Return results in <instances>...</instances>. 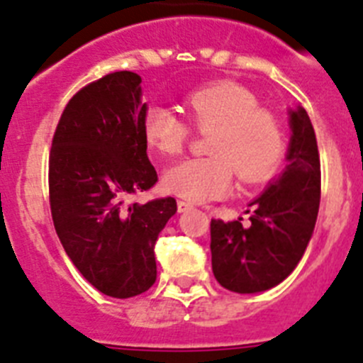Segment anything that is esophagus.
I'll list each match as a JSON object with an SVG mask.
<instances>
[{
  "label": "esophagus",
  "mask_w": 363,
  "mask_h": 363,
  "mask_svg": "<svg viewBox=\"0 0 363 363\" xmlns=\"http://www.w3.org/2000/svg\"><path fill=\"white\" fill-rule=\"evenodd\" d=\"M194 205L189 203V201L185 200H178V213H187V211H191Z\"/></svg>",
  "instance_id": "obj_1"
}]
</instances>
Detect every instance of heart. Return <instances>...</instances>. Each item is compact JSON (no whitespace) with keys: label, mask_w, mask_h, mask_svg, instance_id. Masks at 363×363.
I'll return each instance as SVG.
<instances>
[{"label":"heart","mask_w":363,"mask_h":363,"mask_svg":"<svg viewBox=\"0 0 363 363\" xmlns=\"http://www.w3.org/2000/svg\"><path fill=\"white\" fill-rule=\"evenodd\" d=\"M258 98L234 82L200 86L185 98L189 120L207 133L209 156L189 158L167 169L163 189L187 201L223 196L234 171L242 182L265 178L284 152V129L271 111L258 107ZM143 136L162 156H178L191 138V125L171 108L152 105L143 116Z\"/></svg>","instance_id":"b5f03b06"}]
</instances>
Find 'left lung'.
I'll return each mask as SVG.
<instances>
[{
	"label": "left lung",
	"mask_w": 363,
	"mask_h": 363,
	"mask_svg": "<svg viewBox=\"0 0 363 363\" xmlns=\"http://www.w3.org/2000/svg\"><path fill=\"white\" fill-rule=\"evenodd\" d=\"M289 116L287 167L251 203V223L211 221L214 278L234 293H262L284 281L313 236L320 207L318 143L306 108Z\"/></svg>",
	"instance_id": "1"
}]
</instances>
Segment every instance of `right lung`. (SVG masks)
<instances>
[{
    "instance_id": "right-lung-1",
    "label": "right lung",
    "mask_w": 363,
    "mask_h": 363,
    "mask_svg": "<svg viewBox=\"0 0 363 363\" xmlns=\"http://www.w3.org/2000/svg\"><path fill=\"white\" fill-rule=\"evenodd\" d=\"M142 78L111 72L70 98L52 138L49 194L54 227L86 281L112 298L145 293L156 281L154 243L176 200L125 205L158 174L147 156Z\"/></svg>"
}]
</instances>
